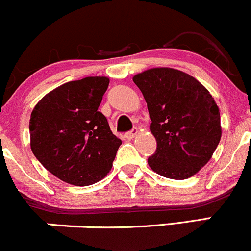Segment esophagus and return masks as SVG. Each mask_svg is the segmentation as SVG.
<instances>
[{"instance_id":"34e87169","label":"esophagus","mask_w":251,"mask_h":251,"mask_svg":"<svg viewBox=\"0 0 251 251\" xmlns=\"http://www.w3.org/2000/svg\"><path fill=\"white\" fill-rule=\"evenodd\" d=\"M138 131H139V130H138V129H136V128L131 129L130 131H128V133L126 134V138L128 139V140H131V139H133L134 136H135L136 134H138Z\"/></svg>"}]
</instances>
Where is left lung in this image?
Here are the masks:
<instances>
[{
	"mask_svg": "<svg viewBox=\"0 0 251 251\" xmlns=\"http://www.w3.org/2000/svg\"><path fill=\"white\" fill-rule=\"evenodd\" d=\"M150 115L157 149L148 158L153 172L171 179L197 175L212 157L222 128L218 106L194 76L167 67L133 76Z\"/></svg>",
	"mask_w": 251,
	"mask_h": 251,
	"instance_id": "left-lung-1",
	"label": "left lung"
}]
</instances>
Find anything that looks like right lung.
<instances>
[{"label": "right lung", "mask_w": 251, "mask_h": 251, "mask_svg": "<svg viewBox=\"0 0 251 251\" xmlns=\"http://www.w3.org/2000/svg\"><path fill=\"white\" fill-rule=\"evenodd\" d=\"M108 84L107 76L68 81L46 94L31 112V151L68 184H95L112 168L122 141L98 111Z\"/></svg>", "instance_id": "right-lung-1"}]
</instances>
